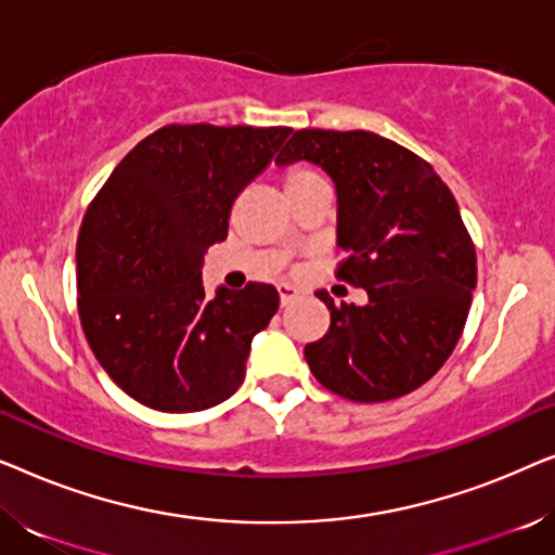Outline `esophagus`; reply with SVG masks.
<instances>
[{
	"mask_svg": "<svg viewBox=\"0 0 555 555\" xmlns=\"http://www.w3.org/2000/svg\"><path fill=\"white\" fill-rule=\"evenodd\" d=\"M278 295H280V306L285 308V306H291L295 298H298L300 291H298V287L283 283V285H278Z\"/></svg>",
	"mask_w": 555,
	"mask_h": 555,
	"instance_id": "1",
	"label": "esophagus"
}]
</instances>
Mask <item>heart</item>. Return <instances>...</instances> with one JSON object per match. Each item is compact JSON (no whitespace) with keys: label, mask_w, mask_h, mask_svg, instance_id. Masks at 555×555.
Masks as SVG:
<instances>
[{"label":"heart","mask_w":555,"mask_h":555,"mask_svg":"<svg viewBox=\"0 0 555 555\" xmlns=\"http://www.w3.org/2000/svg\"><path fill=\"white\" fill-rule=\"evenodd\" d=\"M313 179H318L313 171L302 169V166H295V169H291V171L285 173V186L287 189H298V186L308 184V181H313Z\"/></svg>","instance_id":"heart-1"}]
</instances>
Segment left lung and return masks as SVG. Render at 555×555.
Segmentation results:
<instances>
[{
  "mask_svg": "<svg viewBox=\"0 0 555 555\" xmlns=\"http://www.w3.org/2000/svg\"><path fill=\"white\" fill-rule=\"evenodd\" d=\"M308 162L338 194V278L363 287V306H336L331 328L306 346L313 376L338 397L371 404L420 389L465 328L477 283L473 240L435 169L369 131H295L278 166Z\"/></svg>",
  "mask_w": 555,
  "mask_h": 555,
  "instance_id": "obj_1",
  "label": "left lung"
}]
</instances>
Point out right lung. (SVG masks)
<instances>
[{"label":"right lung","mask_w":555,"mask_h":555,"mask_svg":"<svg viewBox=\"0 0 555 555\" xmlns=\"http://www.w3.org/2000/svg\"><path fill=\"white\" fill-rule=\"evenodd\" d=\"M293 128L166 126L111 173L82 219L78 310L95 359L128 397L158 412L222 404L240 389L278 291L204 293V255L227 240L234 199Z\"/></svg>","instance_id":"1"}]
</instances>
